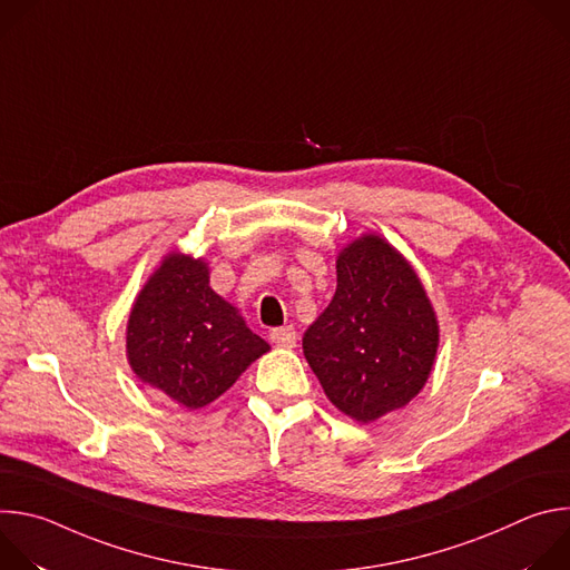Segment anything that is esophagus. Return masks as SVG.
<instances>
[{"instance_id": "34e87169", "label": "esophagus", "mask_w": 570, "mask_h": 570, "mask_svg": "<svg viewBox=\"0 0 570 570\" xmlns=\"http://www.w3.org/2000/svg\"><path fill=\"white\" fill-rule=\"evenodd\" d=\"M271 341H273L277 347L293 350V347L297 345V332H295L293 327H279V330H273Z\"/></svg>"}]
</instances>
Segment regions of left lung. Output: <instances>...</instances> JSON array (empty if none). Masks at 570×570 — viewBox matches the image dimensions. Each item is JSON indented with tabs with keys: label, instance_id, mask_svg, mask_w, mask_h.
Returning <instances> with one entry per match:
<instances>
[{
	"label": "left lung",
	"instance_id": "left-lung-1",
	"mask_svg": "<svg viewBox=\"0 0 570 570\" xmlns=\"http://www.w3.org/2000/svg\"><path fill=\"white\" fill-rule=\"evenodd\" d=\"M336 295L302 338L324 394L370 424L415 399L435 363L440 327L413 266L379 234L336 259Z\"/></svg>",
	"mask_w": 570,
	"mask_h": 570
}]
</instances>
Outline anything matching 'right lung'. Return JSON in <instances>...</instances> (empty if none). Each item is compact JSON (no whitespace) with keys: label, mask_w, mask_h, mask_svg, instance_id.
<instances>
[{"label":"right lung","mask_w":570,"mask_h":570,"mask_svg":"<svg viewBox=\"0 0 570 570\" xmlns=\"http://www.w3.org/2000/svg\"><path fill=\"white\" fill-rule=\"evenodd\" d=\"M271 345L209 286V266L183 253L161 259L139 291L126 356L139 381L189 411L218 399Z\"/></svg>","instance_id":"1"}]
</instances>
